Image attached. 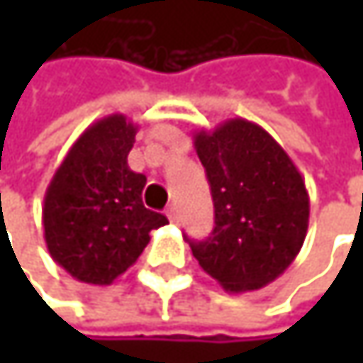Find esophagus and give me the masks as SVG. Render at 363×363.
Listing matches in <instances>:
<instances>
[{
  "label": "esophagus",
  "instance_id": "obj_1",
  "mask_svg": "<svg viewBox=\"0 0 363 363\" xmlns=\"http://www.w3.org/2000/svg\"><path fill=\"white\" fill-rule=\"evenodd\" d=\"M166 216L170 218V223H177V220H179V212H177V208H174V206H170V208L166 210Z\"/></svg>",
  "mask_w": 363,
  "mask_h": 363
}]
</instances>
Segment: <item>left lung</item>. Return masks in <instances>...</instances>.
<instances>
[{
	"instance_id": "left-lung-1",
	"label": "left lung",
	"mask_w": 363,
	"mask_h": 363,
	"mask_svg": "<svg viewBox=\"0 0 363 363\" xmlns=\"http://www.w3.org/2000/svg\"><path fill=\"white\" fill-rule=\"evenodd\" d=\"M193 145L214 199V231L206 242H191L193 256L225 292L260 290L303 248L305 179L267 130L242 117L195 130Z\"/></svg>"
}]
</instances>
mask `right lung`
Here are the masks:
<instances>
[{
  "label": "right lung",
  "mask_w": 363,
  "mask_h": 363,
  "mask_svg": "<svg viewBox=\"0 0 363 363\" xmlns=\"http://www.w3.org/2000/svg\"><path fill=\"white\" fill-rule=\"evenodd\" d=\"M138 125L113 113L73 143L43 195L48 252L71 277L109 286L149 244L168 218L143 206L147 177L132 172L128 153Z\"/></svg>",
  "instance_id": "1"
}]
</instances>
